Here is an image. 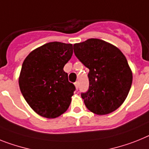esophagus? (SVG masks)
Returning a JSON list of instances; mask_svg holds the SVG:
<instances>
[{"mask_svg": "<svg viewBox=\"0 0 149 149\" xmlns=\"http://www.w3.org/2000/svg\"><path fill=\"white\" fill-rule=\"evenodd\" d=\"M74 85H75V86H76V88H77V89H78L79 88V82L78 81H77V82H75Z\"/></svg>", "mask_w": 149, "mask_h": 149, "instance_id": "esophagus-1", "label": "esophagus"}]
</instances>
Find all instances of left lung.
Wrapping results in <instances>:
<instances>
[{
  "label": "left lung",
  "instance_id": "obj_1",
  "mask_svg": "<svg viewBox=\"0 0 149 149\" xmlns=\"http://www.w3.org/2000/svg\"><path fill=\"white\" fill-rule=\"evenodd\" d=\"M76 57L89 69V88L81 94L85 105L98 115L117 110L127 98L132 82L127 60L116 46L98 38L73 45Z\"/></svg>",
  "mask_w": 149,
  "mask_h": 149
}]
</instances>
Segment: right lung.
Here are the masks:
<instances>
[{
	"label": "right lung",
	"mask_w": 149,
	"mask_h": 149,
	"mask_svg": "<svg viewBox=\"0 0 149 149\" xmlns=\"http://www.w3.org/2000/svg\"><path fill=\"white\" fill-rule=\"evenodd\" d=\"M72 44L53 42L30 52L22 65L19 86L33 111L46 118L63 114L70 104L74 85L68 81L64 65L72 55Z\"/></svg>",
	"instance_id": "add662e5"
}]
</instances>
